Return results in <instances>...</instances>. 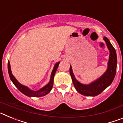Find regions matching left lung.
<instances>
[{
	"label": "left lung",
	"mask_w": 123,
	"mask_h": 123,
	"mask_svg": "<svg viewBox=\"0 0 123 123\" xmlns=\"http://www.w3.org/2000/svg\"><path fill=\"white\" fill-rule=\"evenodd\" d=\"M104 40L105 41L107 48L109 50L110 55L107 69L100 77L89 84H82L76 79L74 74L73 72L72 67L70 65L69 73L72 78L75 89L79 94L85 96L95 97L101 94L105 89H106L112 83L115 77L117 65V56L116 50L108 38L104 37Z\"/></svg>",
	"instance_id": "8db88e82"
}]
</instances>
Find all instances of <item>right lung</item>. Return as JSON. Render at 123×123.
I'll return each instance as SVG.
<instances>
[{"label": "right lung", "mask_w": 123, "mask_h": 123, "mask_svg": "<svg viewBox=\"0 0 123 123\" xmlns=\"http://www.w3.org/2000/svg\"><path fill=\"white\" fill-rule=\"evenodd\" d=\"M60 62H58L55 65H54V69L52 70V73L50 75V79L49 82L48 84H47L45 86L41 88L38 91H32V90L30 89L28 87L24 86L21 84L19 83L17 79L15 78L13 75L12 73V70H11L10 64V62H8V74H9V76L10 78L11 81H12L14 85L17 87V89L19 90L21 93L25 94V95H26L28 97H40L44 96V95L48 94L51 91L53 87V84H54V78L55 74L56 71V69L58 68V65Z\"/></svg>", "instance_id": "obj_1"}]
</instances>
